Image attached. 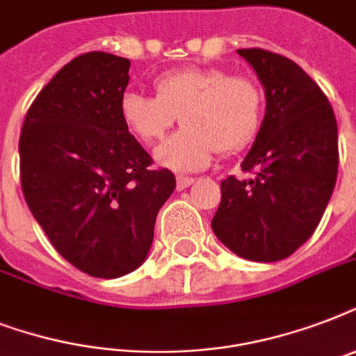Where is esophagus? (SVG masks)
Wrapping results in <instances>:
<instances>
[{
  "label": "esophagus",
  "instance_id": "1",
  "mask_svg": "<svg viewBox=\"0 0 356 356\" xmlns=\"http://www.w3.org/2000/svg\"><path fill=\"white\" fill-rule=\"evenodd\" d=\"M192 183H194V179L192 177H177V190L188 188Z\"/></svg>",
  "mask_w": 356,
  "mask_h": 356
}]
</instances>
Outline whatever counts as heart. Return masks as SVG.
<instances>
[{
    "mask_svg": "<svg viewBox=\"0 0 356 356\" xmlns=\"http://www.w3.org/2000/svg\"><path fill=\"white\" fill-rule=\"evenodd\" d=\"M264 96L243 75L220 68H183L155 81V97L127 92L120 113L129 133L144 144L166 136L177 118L184 127L155 151L159 166L197 172L216 149L231 153L253 140L262 122Z\"/></svg>",
    "mask_w": 356,
    "mask_h": 356,
    "instance_id": "obj_1",
    "label": "heart"
}]
</instances>
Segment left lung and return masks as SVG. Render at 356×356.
<instances>
[{
  "label": "left lung",
  "mask_w": 356,
  "mask_h": 356,
  "mask_svg": "<svg viewBox=\"0 0 356 356\" xmlns=\"http://www.w3.org/2000/svg\"><path fill=\"white\" fill-rule=\"evenodd\" d=\"M264 86L266 114L242 170L222 181L218 240L242 259L275 262L312 236L338 173V127L321 88L290 58L238 49Z\"/></svg>",
  "instance_id": "left-lung-1"
}]
</instances>
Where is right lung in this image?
I'll return each mask as SVG.
<instances>
[{"instance_id":"add662e5","label":"right lung","mask_w":356,"mask_h":356,"mask_svg":"<svg viewBox=\"0 0 356 356\" xmlns=\"http://www.w3.org/2000/svg\"><path fill=\"white\" fill-rule=\"evenodd\" d=\"M127 58L92 51L55 74L27 111L19 177L29 211L53 248L99 279L138 268L161 207L175 190L120 113Z\"/></svg>"}]
</instances>
